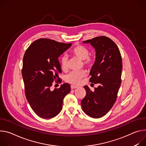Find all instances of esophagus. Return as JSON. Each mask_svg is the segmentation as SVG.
Returning <instances> with one entry per match:
<instances>
[{"instance_id":"1","label":"esophagus","mask_w":146,"mask_h":146,"mask_svg":"<svg viewBox=\"0 0 146 146\" xmlns=\"http://www.w3.org/2000/svg\"><path fill=\"white\" fill-rule=\"evenodd\" d=\"M78 88L77 86H75V85H71V89H76V88Z\"/></svg>"}]
</instances>
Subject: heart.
I'll return each instance as SVG.
<instances>
[{
  "label": "heart",
  "instance_id": "b5f03b06",
  "mask_svg": "<svg viewBox=\"0 0 146 146\" xmlns=\"http://www.w3.org/2000/svg\"><path fill=\"white\" fill-rule=\"evenodd\" d=\"M71 53L75 56L83 60V64L87 66H91L94 62V58L92 56H89V50L88 48L83 46H76L74 47ZM68 57L67 55H64L61 58V66L62 70L66 71L68 68ZM86 75V72L84 70L79 71H72L69 73L66 76L65 79L66 81L73 84L78 85L81 80Z\"/></svg>",
  "mask_w": 146,
  "mask_h": 146
}]
</instances>
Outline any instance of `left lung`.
I'll list each match as a JSON object with an SVG mask.
<instances>
[{
	"instance_id": "left-lung-1",
	"label": "left lung",
	"mask_w": 146,
	"mask_h": 146,
	"mask_svg": "<svg viewBox=\"0 0 146 146\" xmlns=\"http://www.w3.org/2000/svg\"><path fill=\"white\" fill-rule=\"evenodd\" d=\"M90 43L96 52L95 62L90 70V82L99 85L94 91L86 85V94L81 101L83 111L93 118H99L115 103L121 83L122 57L117 44L108 37L102 36L84 41Z\"/></svg>"
}]
</instances>
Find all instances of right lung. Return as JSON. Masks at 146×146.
Masks as SVG:
<instances>
[{"label": "right lung", "instance_id": "obj_1", "mask_svg": "<svg viewBox=\"0 0 146 146\" xmlns=\"http://www.w3.org/2000/svg\"><path fill=\"white\" fill-rule=\"evenodd\" d=\"M71 45L40 39L32 43L25 53L22 75L26 98L40 118L50 119L57 116L62 108L64 98L71 90L68 84H64L53 91L50 87L58 77V72H61L58 58Z\"/></svg>", "mask_w": 146, "mask_h": 146}]
</instances>
